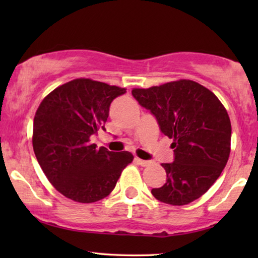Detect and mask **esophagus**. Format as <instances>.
I'll return each instance as SVG.
<instances>
[{"instance_id": "34e87169", "label": "esophagus", "mask_w": 258, "mask_h": 258, "mask_svg": "<svg viewBox=\"0 0 258 258\" xmlns=\"http://www.w3.org/2000/svg\"><path fill=\"white\" fill-rule=\"evenodd\" d=\"M135 161H137V163L139 164V165H141V166H143V167H146V166H148V165H150V161L149 160H143V159H140V158H135Z\"/></svg>"}]
</instances>
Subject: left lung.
<instances>
[{"label": "left lung", "instance_id": "1", "mask_svg": "<svg viewBox=\"0 0 258 258\" xmlns=\"http://www.w3.org/2000/svg\"><path fill=\"white\" fill-rule=\"evenodd\" d=\"M161 133L173 139L174 161L161 164L167 180L151 190L159 202L183 206L207 192L228 163L231 121L226 109L206 87L190 80L133 89Z\"/></svg>", "mask_w": 258, "mask_h": 258}]
</instances>
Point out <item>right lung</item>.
I'll return each mask as SVG.
<instances>
[{
	"label": "right lung",
	"mask_w": 258,
	"mask_h": 258,
	"mask_svg": "<svg viewBox=\"0 0 258 258\" xmlns=\"http://www.w3.org/2000/svg\"><path fill=\"white\" fill-rule=\"evenodd\" d=\"M125 92L118 86L77 78L43 99L34 117L33 148L47 180L64 197L84 204L106 198L133 161L128 151L98 149L90 142L100 128L106 130L112 100Z\"/></svg>",
	"instance_id": "1"
}]
</instances>
